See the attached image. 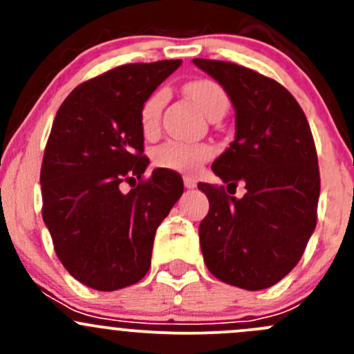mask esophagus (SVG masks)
I'll use <instances>...</instances> for the list:
<instances>
[{
  "mask_svg": "<svg viewBox=\"0 0 354 354\" xmlns=\"http://www.w3.org/2000/svg\"><path fill=\"white\" fill-rule=\"evenodd\" d=\"M183 183H185V187H187V188H195V187H197V180H195L194 176H185L183 178Z\"/></svg>",
  "mask_w": 354,
  "mask_h": 354,
  "instance_id": "esophagus-1",
  "label": "esophagus"
}]
</instances>
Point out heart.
Masks as SVG:
<instances>
[{"label": "heart", "mask_w": 354, "mask_h": 354, "mask_svg": "<svg viewBox=\"0 0 354 354\" xmlns=\"http://www.w3.org/2000/svg\"><path fill=\"white\" fill-rule=\"evenodd\" d=\"M187 94L195 106L209 116L217 108H226L227 99L223 88L214 80H194L187 85ZM166 95L164 92H154L144 102L140 111V124L145 133H152L159 127L160 111ZM212 156V149L205 144H188V142H166L156 149L154 162L159 167L176 171H195L203 160Z\"/></svg>", "instance_id": "1"}]
</instances>
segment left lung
I'll use <instances>...</instances> for the list:
<instances>
[{"label":"left lung","mask_w":354,"mask_h":354,"mask_svg":"<svg viewBox=\"0 0 354 354\" xmlns=\"http://www.w3.org/2000/svg\"><path fill=\"white\" fill-rule=\"evenodd\" d=\"M194 63L236 111L234 140L212 162L226 188L198 183L209 198L198 227L203 262L231 286L270 288L295 269L317 226L320 174L310 124L272 78L227 62ZM238 183L245 185L241 199L229 195Z\"/></svg>","instance_id":"obj_1"}]
</instances>
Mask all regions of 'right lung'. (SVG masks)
<instances>
[{
  "label": "right lung",
  "mask_w": 354,
  "mask_h": 354,
  "mask_svg": "<svg viewBox=\"0 0 354 354\" xmlns=\"http://www.w3.org/2000/svg\"><path fill=\"white\" fill-rule=\"evenodd\" d=\"M181 59L121 65L84 82L59 106L41 167L42 219L58 259L97 291L138 283L156 231L183 194L171 169L144 180L140 111ZM132 188L122 192V183Z\"/></svg>",
  "instance_id": "obj_1"
}]
</instances>
